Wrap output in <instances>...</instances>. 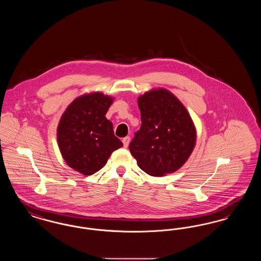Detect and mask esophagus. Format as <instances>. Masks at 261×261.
Returning a JSON list of instances; mask_svg holds the SVG:
<instances>
[{"label":"esophagus","mask_w":261,"mask_h":261,"mask_svg":"<svg viewBox=\"0 0 261 261\" xmlns=\"http://www.w3.org/2000/svg\"><path fill=\"white\" fill-rule=\"evenodd\" d=\"M129 142H130V137H125L122 139V143H123V146L124 148H127L128 145H129Z\"/></svg>","instance_id":"esophagus-1"}]
</instances>
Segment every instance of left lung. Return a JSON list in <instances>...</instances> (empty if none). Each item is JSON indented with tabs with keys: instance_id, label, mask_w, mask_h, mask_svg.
<instances>
[{
	"instance_id": "left-lung-1",
	"label": "left lung",
	"mask_w": 261,
	"mask_h": 261,
	"mask_svg": "<svg viewBox=\"0 0 261 261\" xmlns=\"http://www.w3.org/2000/svg\"><path fill=\"white\" fill-rule=\"evenodd\" d=\"M141 129L129 149L139 167L150 176L173 173L189 160L197 142V129L184 105L164 88L138 98Z\"/></svg>"
}]
</instances>
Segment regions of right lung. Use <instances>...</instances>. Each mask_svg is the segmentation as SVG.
<instances>
[{
    "mask_svg": "<svg viewBox=\"0 0 261 261\" xmlns=\"http://www.w3.org/2000/svg\"><path fill=\"white\" fill-rule=\"evenodd\" d=\"M113 99L101 92L87 93L73 99L62 113L57 129L58 145L64 162L79 173H96L112 151L123 146L106 117Z\"/></svg>",
    "mask_w": 261,
    "mask_h": 261,
    "instance_id": "right-lung-1",
    "label": "right lung"
}]
</instances>
